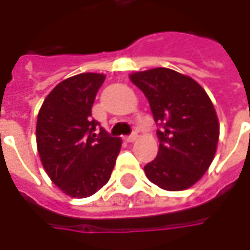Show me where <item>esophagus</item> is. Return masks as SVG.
I'll list each match as a JSON object with an SVG mask.
<instances>
[{"instance_id": "obj_1", "label": "esophagus", "mask_w": 250, "mask_h": 250, "mask_svg": "<svg viewBox=\"0 0 250 250\" xmlns=\"http://www.w3.org/2000/svg\"><path fill=\"white\" fill-rule=\"evenodd\" d=\"M138 139V134L134 132V134H131V135L125 136V141L128 142V143H132V142H135Z\"/></svg>"}]
</instances>
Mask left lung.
Listing matches in <instances>:
<instances>
[{
    "label": "left lung",
    "mask_w": 250,
    "mask_h": 250,
    "mask_svg": "<svg viewBox=\"0 0 250 250\" xmlns=\"http://www.w3.org/2000/svg\"><path fill=\"white\" fill-rule=\"evenodd\" d=\"M131 82L145 93L157 130V158L145 166L148 181L181 191L202 178L214 159L220 123L208 93L190 76L168 68L134 72Z\"/></svg>",
    "instance_id": "1"
}]
</instances>
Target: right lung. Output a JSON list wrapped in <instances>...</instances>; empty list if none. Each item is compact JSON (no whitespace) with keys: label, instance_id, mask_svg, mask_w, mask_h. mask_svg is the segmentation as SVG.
<instances>
[{"label":"right lung","instance_id":"1","mask_svg":"<svg viewBox=\"0 0 250 250\" xmlns=\"http://www.w3.org/2000/svg\"><path fill=\"white\" fill-rule=\"evenodd\" d=\"M103 73H80L59 83L41 105L36 125L37 151L53 184L72 198H85L108 182L122 147L92 119Z\"/></svg>","mask_w":250,"mask_h":250}]
</instances>
